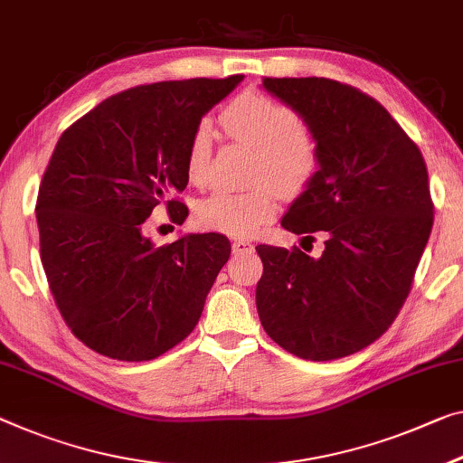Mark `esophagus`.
Wrapping results in <instances>:
<instances>
[{
	"label": "esophagus",
	"instance_id": "34e87169",
	"mask_svg": "<svg viewBox=\"0 0 463 463\" xmlns=\"http://www.w3.org/2000/svg\"><path fill=\"white\" fill-rule=\"evenodd\" d=\"M232 252L236 254V256L252 254L254 252V244H252V241H248V240H236L232 244Z\"/></svg>",
	"mask_w": 463,
	"mask_h": 463
}]
</instances>
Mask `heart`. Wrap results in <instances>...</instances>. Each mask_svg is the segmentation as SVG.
I'll list each match as a JSON object with an SVG mask.
<instances>
[{"label":"heart","instance_id":"b5f03b06","mask_svg":"<svg viewBox=\"0 0 463 463\" xmlns=\"http://www.w3.org/2000/svg\"><path fill=\"white\" fill-rule=\"evenodd\" d=\"M219 122L227 137L256 148L254 182L271 183L281 196H298L315 180L321 167L317 137L300 124L289 105L262 92L246 90L225 105ZM211 155L213 128L209 122H201L190 134L184 157V172L190 184L203 186L207 182ZM270 187L259 184L246 192H211L196 203V223L233 238L252 236L275 215V192Z\"/></svg>","mask_w":463,"mask_h":463}]
</instances>
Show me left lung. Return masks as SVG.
<instances>
[{
  "label": "left lung",
  "mask_w": 463,
  "mask_h": 463,
  "mask_svg": "<svg viewBox=\"0 0 463 463\" xmlns=\"http://www.w3.org/2000/svg\"><path fill=\"white\" fill-rule=\"evenodd\" d=\"M321 151L315 180L281 225L321 232L325 250L256 246V310L267 335L304 360H337L385 333L410 294L432 230L426 163L403 128L366 92L329 78H262Z\"/></svg>",
  "instance_id": "1"
}]
</instances>
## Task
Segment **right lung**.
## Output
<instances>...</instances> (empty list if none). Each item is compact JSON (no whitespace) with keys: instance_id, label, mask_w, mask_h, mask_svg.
<instances>
[{"instance_id":"right-lung-1","label":"right lung","mask_w":463,"mask_h":463,"mask_svg":"<svg viewBox=\"0 0 463 463\" xmlns=\"http://www.w3.org/2000/svg\"><path fill=\"white\" fill-rule=\"evenodd\" d=\"M190 78L118 92L61 134L37 198L41 262L74 335L113 360L145 362L186 339L230 259L222 233L167 246L145 236L165 203L182 225L184 157L204 113L241 82Z\"/></svg>"}]
</instances>
